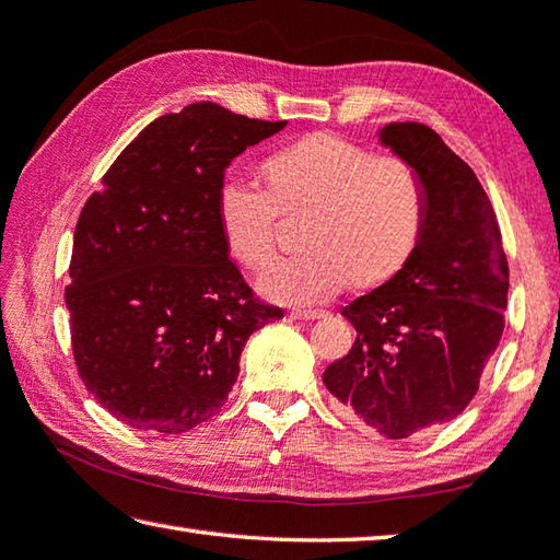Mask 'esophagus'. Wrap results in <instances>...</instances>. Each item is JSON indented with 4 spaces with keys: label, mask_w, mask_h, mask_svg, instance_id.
I'll return each mask as SVG.
<instances>
[{
    "label": "esophagus",
    "mask_w": 560,
    "mask_h": 560,
    "mask_svg": "<svg viewBox=\"0 0 560 560\" xmlns=\"http://www.w3.org/2000/svg\"><path fill=\"white\" fill-rule=\"evenodd\" d=\"M323 315H325L323 311H293V313H291L293 320H305V323L317 320V317H323Z\"/></svg>",
    "instance_id": "34e87169"
}]
</instances>
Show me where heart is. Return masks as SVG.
I'll list each match as a JSON object with an SVG mask.
<instances>
[{"label":"heart","instance_id":"b5f03b06","mask_svg":"<svg viewBox=\"0 0 560 560\" xmlns=\"http://www.w3.org/2000/svg\"><path fill=\"white\" fill-rule=\"evenodd\" d=\"M267 189L240 177L218 186L215 213L230 257L267 269L277 257L279 215L301 221L303 255L259 279L269 301L317 305L347 283L376 291L408 269L427 221L418 170L398 155H371L335 133H313L267 158Z\"/></svg>","mask_w":560,"mask_h":560}]
</instances>
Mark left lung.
Listing matches in <instances>:
<instances>
[{"label":"left lung","instance_id":"1","mask_svg":"<svg viewBox=\"0 0 560 560\" xmlns=\"http://www.w3.org/2000/svg\"><path fill=\"white\" fill-rule=\"evenodd\" d=\"M378 138L420 174L424 233L398 279L342 311L357 339L323 383L349 418L405 440L458 418L474 400L505 330L510 269L474 170L415 120L383 126Z\"/></svg>","mask_w":560,"mask_h":560}]
</instances>
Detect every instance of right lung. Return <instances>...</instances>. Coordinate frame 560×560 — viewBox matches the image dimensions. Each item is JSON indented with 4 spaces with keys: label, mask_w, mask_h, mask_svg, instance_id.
<instances>
[{
    "label": "right lung",
    "mask_w": 560,
    "mask_h": 560,
    "mask_svg": "<svg viewBox=\"0 0 560 560\" xmlns=\"http://www.w3.org/2000/svg\"><path fill=\"white\" fill-rule=\"evenodd\" d=\"M283 126L189 104L142 128L86 199L65 303L80 378L116 420L179 434L213 418L249 335L283 317L230 261L215 213L228 164Z\"/></svg>",
    "instance_id": "1"
}]
</instances>
